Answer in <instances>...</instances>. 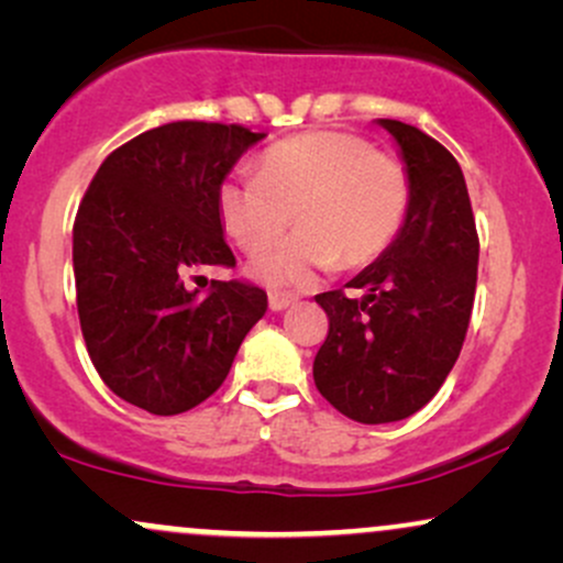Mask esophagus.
<instances>
[{
    "mask_svg": "<svg viewBox=\"0 0 563 563\" xmlns=\"http://www.w3.org/2000/svg\"><path fill=\"white\" fill-rule=\"evenodd\" d=\"M296 301L294 294H283V290H269V309L273 312H280V309L290 307Z\"/></svg>",
    "mask_w": 563,
    "mask_h": 563,
    "instance_id": "obj_1",
    "label": "esophagus"
}]
</instances>
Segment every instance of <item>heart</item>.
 <instances>
[{"mask_svg":"<svg viewBox=\"0 0 563 563\" xmlns=\"http://www.w3.org/2000/svg\"><path fill=\"white\" fill-rule=\"evenodd\" d=\"M407 198V172L389 153L357 134L307 132L267 147L256 177H224L217 211L249 254L273 245L294 211L299 232L251 262L256 280L294 286L335 262L363 267L378 260L402 228Z\"/></svg>","mask_w":563,"mask_h":563,"instance_id":"heart-1","label":"heart"}]
</instances>
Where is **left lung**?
Masks as SVG:
<instances>
[{"label":"left lung","mask_w":563,"mask_h":563,"mask_svg":"<svg viewBox=\"0 0 563 563\" xmlns=\"http://www.w3.org/2000/svg\"><path fill=\"white\" fill-rule=\"evenodd\" d=\"M405 161L410 198L389 249L346 290H325V344L312 376L322 397L357 423L412 416L444 384L466 339L479 238L461 166L421 129L378 119Z\"/></svg>","instance_id":"obj_1"}]
</instances>
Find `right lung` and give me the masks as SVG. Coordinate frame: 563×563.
<instances>
[{
  "instance_id": "right-lung-1",
  "label": "right lung",
  "mask_w": 563,
  "mask_h": 563,
  "mask_svg": "<svg viewBox=\"0 0 563 563\" xmlns=\"http://www.w3.org/2000/svg\"><path fill=\"white\" fill-rule=\"evenodd\" d=\"M264 132L174 121L102 161L74 222L76 307L95 371L124 402L177 416L228 378L267 294L241 280L187 286L232 267L217 190Z\"/></svg>"
}]
</instances>
